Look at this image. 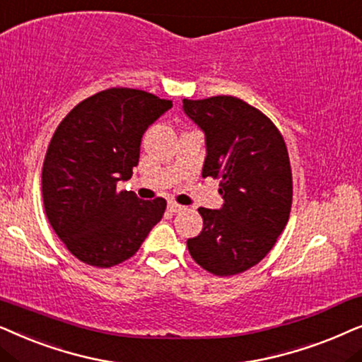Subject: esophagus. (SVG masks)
Listing matches in <instances>:
<instances>
[{"instance_id": "1", "label": "esophagus", "mask_w": 362, "mask_h": 362, "mask_svg": "<svg viewBox=\"0 0 362 362\" xmlns=\"http://www.w3.org/2000/svg\"><path fill=\"white\" fill-rule=\"evenodd\" d=\"M185 206H182L180 204H177V202H168V210L170 211H180L184 210Z\"/></svg>"}]
</instances>
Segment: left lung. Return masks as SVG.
I'll return each instance as SVG.
<instances>
[{
  "label": "left lung",
  "mask_w": 362,
  "mask_h": 362,
  "mask_svg": "<svg viewBox=\"0 0 362 362\" xmlns=\"http://www.w3.org/2000/svg\"><path fill=\"white\" fill-rule=\"evenodd\" d=\"M184 112L205 132L202 175L220 178L223 197L220 210L200 206L204 228L187 247L209 273H243L267 257L290 218L286 144L262 110L233 95L184 99Z\"/></svg>",
  "instance_id": "left-lung-1"
}]
</instances>
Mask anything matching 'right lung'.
Wrapping results in <instances>:
<instances>
[{"instance_id":"right-lung-1","label":"right lung","mask_w":362,"mask_h":362,"mask_svg":"<svg viewBox=\"0 0 362 362\" xmlns=\"http://www.w3.org/2000/svg\"><path fill=\"white\" fill-rule=\"evenodd\" d=\"M172 100L112 88L79 103L57 125L42 163V202L52 230L77 259L95 268L125 262L160 221L165 199L117 192L132 177L141 141Z\"/></svg>"}]
</instances>
